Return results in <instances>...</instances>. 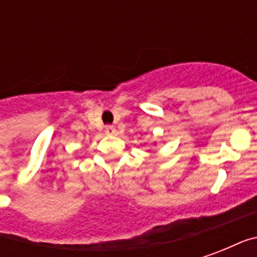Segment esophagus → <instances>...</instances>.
<instances>
[{
	"label": "esophagus",
	"mask_w": 257,
	"mask_h": 257,
	"mask_svg": "<svg viewBox=\"0 0 257 257\" xmlns=\"http://www.w3.org/2000/svg\"><path fill=\"white\" fill-rule=\"evenodd\" d=\"M104 132L107 135H114L115 134V128L112 126V125H106V128H104Z\"/></svg>",
	"instance_id": "1"
}]
</instances>
